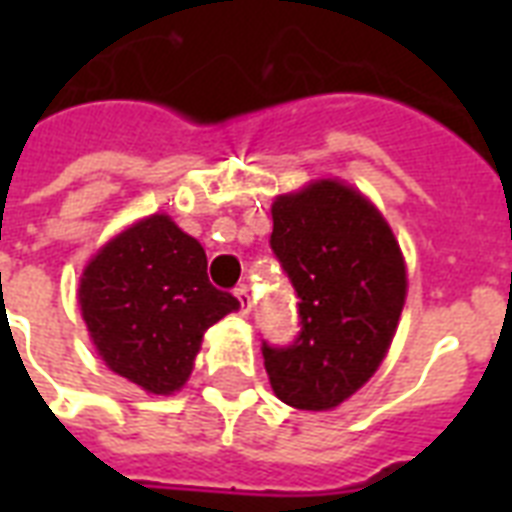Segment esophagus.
I'll use <instances>...</instances> for the list:
<instances>
[{
	"instance_id": "esophagus-1",
	"label": "esophagus",
	"mask_w": 512,
	"mask_h": 512,
	"mask_svg": "<svg viewBox=\"0 0 512 512\" xmlns=\"http://www.w3.org/2000/svg\"><path fill=\"white\" fill-rule=\"evenodd\" d=\"M233 295H236V300H239L241 313H249V311H252V297H249V289H247V287L233 289Z\"/></svg>"
}]
</instances>
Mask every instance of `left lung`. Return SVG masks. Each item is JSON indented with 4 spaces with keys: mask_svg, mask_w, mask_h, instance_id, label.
<instances>
[{
    "mask_svg": "<svg viewBox=\"0 0 512 512\" xmlns=\"http://www.w3.org/2000/svg\"><path fill=\"white\" fill-rule=\"evenodd\" d=\"M271 249L300 303L289 345L263 342L265 372L284 404L327 412L364 385L396 335L406 300L398 241L372 201L316 180L273 201Z\"/></svg>",
    "mask_w": 512,
    "mask_h": 512,
    "instance_id": "8db88e82",
    "label": "left lung"
}]
</instances>
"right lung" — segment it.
<instances>
[{"label":"right lung","instance_id":"add662e5","mask_svg":"<svg viewBox=\"0 0 512 512\" xmlns=\"http://www.w3.org/2000/svg\"><path fill=\"white\" fill-rule=\"evenodd\" d=\"M79 308L111 372L170 396L188 380L204 332L236 311L239 300L209 284L199 241L170 215H151L87 263Z\"/></svg>","mask_w":512,"mask_h":512}]
</instances>
